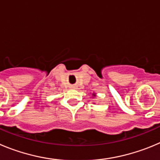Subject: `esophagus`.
<instances>
[{"mask_svg": "<svg viewBox=\"0 0 160 160\" xmlns=\"http://www.w3.org/2000/svg\"><path fill=\"white\" fill-rule=\"evenodd\" d=\"M72 88H75V86H72Z\"/></svg>", "mask_w": 160, "mask_h": 160, "instance_id": "esophagus-1", "label": "esophagus"}]
</instances>
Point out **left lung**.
I'll list each match as a JSON object with an SVG mask.
<instances>
[{
	"instance_id": "8db88e82",
	"label": "left lung",
	"mask_w": 160,
	"mask_h": 160,
	"mask_svg": "<svg viewBox=\"0 0 160 160\" xmlns=\"http://www.w3.org/2000/svg\"><path fill=\"white\" fill-rule=\"evenodd\" d=\"M92 96H96V94H95V93H92Z\"/></svg>"
}]
</instances>
